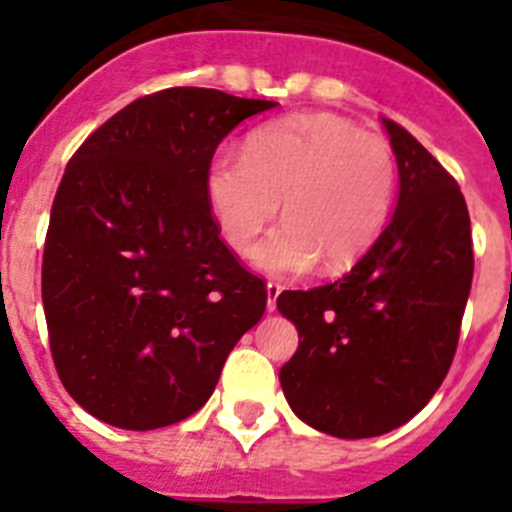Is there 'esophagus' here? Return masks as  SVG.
<instances>
[{
    "mask_svg": "<svg viewBox=\"0 0 512 512\" xmlns=\"http://www.w3.org/2000/svg\"><path fill=\"white\" fill-rule=\"evenodd\" d=\"M279 295H282V284H279V282L266 284V310H269V312L277 310V297Z\"/></svg>",
    "mask_w": 512,
    "mask_h": 512,
    "instance_id": "1",
    "label": "esophagus"
}]
</instances>
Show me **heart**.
<instances>
[{
  "label": "heart",
  "mask_w": 512,
  "mask_h": 512,
  "mask_svg": "<svg viewBox=\"0 0 512 512\" xmlns=\"http://www.w3.org/2000/svg\"><path fill=\"white\" fill-rule=\"evenodd\" d=\"M395 153L382 135L361 133L330 112L261 125L243 156L217 153L205 171V197L235 253L251 251L261 230L284 223L253 251L271 277L356 264L382 235L395 197Z\"/></svg>",
  "instance_id": "obj_1"
}]
</instances>
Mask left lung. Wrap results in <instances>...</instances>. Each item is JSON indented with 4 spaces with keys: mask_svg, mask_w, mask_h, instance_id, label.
<instances>
[{
    "mask_svg": "<svg viewBox=\"0 0 512 512\" xmlns=\"http://www.w3.org/2000/svg\"><path fill=\"white\" fill-rule=\"evenodd\" d=\"M400 174L390 223L346 277L282 292L300 333L279 369L300 420L336 438H372L428 405L454 361L472 289V225L449 171L382 117Z\"/></svg>",
    "mask_w": 512,
    "mask_h": 512,
    "instance_id": "8db88e82",
    "label": "left lung"
}]
</instances>
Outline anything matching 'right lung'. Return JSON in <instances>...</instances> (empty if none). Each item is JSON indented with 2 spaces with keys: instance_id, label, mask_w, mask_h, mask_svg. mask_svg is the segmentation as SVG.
Instances as JSON below:
<instances>
[{
  "instance_id": "1",
  "label": "right lung",
  "mask_w": 512,
  "mask_h": 512,
  "mask_svg": "<svg viewBox=\"0 0 512 512\" xmlns=\"http://www.w3.org/2000/svg\"><path fill=\"white\" fill-rule=\"evenodd\" d=\"M269 99L174 87L140 97L74 153L51 210L43 310L58 377L125 431L179 423L266 310L205 197L215 148Z\"/></svg>"
}]
</instances>
